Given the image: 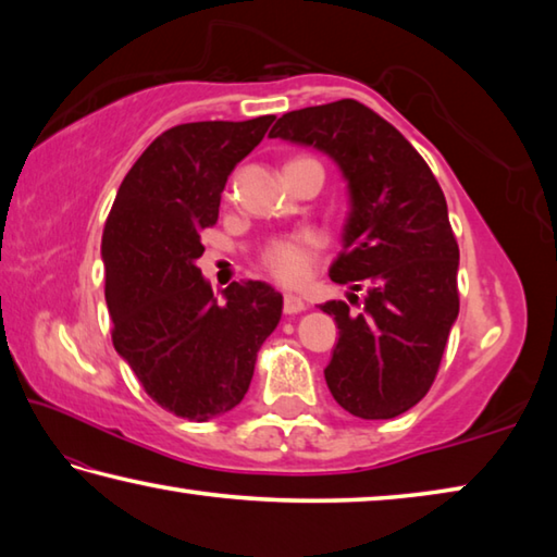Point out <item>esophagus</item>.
Instances as JSON below:
<instances>
[{"label":"esophagus","mask_w":557,"mask_h":557,"mask_svg":"<svg viewBox=\"0 0 557 557\" xmlns=\"http://www.w3.org/2000/svg\"><path fill=\"white\" fill-rule=\"evenodd\" d=\"M282 309H285V314H299V312H305V301L295 295H285V307Z\"/></svg>","instance_id":"obj_1"}]
</instances>
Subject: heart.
<instances>
[{
	"label": "heart",
	"mask_w": 557,
	"mask_h": 557,
	"mask_svg": "<svg viewBox=\"0 0 557 557\" xmlns=\"http://www.w3.org/2000/svg\"><path fill=\"white\" fill-rule=\"evenodd\" d=\"M307 162L305 157L289 159V164ZM324 250V238L314 231H299L289 235H277L262 245L258 252L260 270L285 287H297L312 275L314 260Z\"/></svg>",
	"instance_id": "heart-1"
}]
</instances>
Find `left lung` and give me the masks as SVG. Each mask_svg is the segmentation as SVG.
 I'll list each match as a JSON object with an SVG mask.
<instances>
[{
  "mask_svg": "<svg viewBox=\"0 0 557 557\" xmlns=\"http://www.w3.org/2000/svg\"><path fill=\"white\" fill-rule=\"evenodd\" d=\"M270 137L322 149L342 166L351 213L329 275L366 289V299L361 314L342 299L319 307L338 326L326 385L356 418H398L435 383L459 314V245L445 194L418 149L351 98L292 110Z\"/></svg>",
  "mask_w": 557,
  "mask_h": 557,
  "instance_id": "left-lung-1",
  "label": "left lung"
}]
</instances>
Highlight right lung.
Returning a JSON list of instances; mask_svg holds the SVG:
<instances>
[{"label":"right lung","instance_id":"add662e5","mask_svg":"<svg viewBox=\"0 0 557 557\" xmlns=\"http://www.w3.org/2000/svg\"><path fill=\"white\" fill-rule=\"evenodd\" d=\"M272 120L162 132L122 178L102 231L112 344L149 398L176 418L206 422L233 410L282 317V295L258 280L231 282L219 305L196 265L225 182Z\"/></svg>","mask_w":557,"mask_h":557}]
</instances>
